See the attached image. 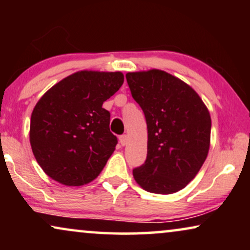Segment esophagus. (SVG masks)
I'll return each instance as SVG.
<instances>
[{"label":"esophagus","mask_w":250,"mask_h":250,"mask_svg":"<svg viewBox=\"0 0 250 250\" xmlns=\"http://www.w3.org/2000/svg\"><path fill=\"white\" fill-rule=\"evenodd\" d=\"M119 142H121V145H122L123 146H126V143H127V135L124 134V135L119 136Z\"/></svg>","instance_id":"34e87169"}]
</instances>
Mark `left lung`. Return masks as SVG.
I'll return each mask as SVG.
<instances>
[{
    "mask_svg": "<svg viewBox=\"0 0 250 250\" xmlns=\"http://www.w3.org/2000/svg\"><path fill=\"white\" fill-rule=\"evenodd\" d=\"M126 80L148 127V153L145 164L133 169L135 182L148 192L175 193L207 158L209 110L189 84L164 70L133 71Z\"/></svg>",
    "mask_w": 250,
    "mask_h": 250,
    "instance_id": "obj_1",
    "label": "left lung"
}]
</instances>
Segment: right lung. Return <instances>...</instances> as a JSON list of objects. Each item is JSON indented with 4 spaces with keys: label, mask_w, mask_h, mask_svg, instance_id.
Listing matches in <instances>:
<instances>
[{
    "label": "right lung",
    "mask_w": 250,
    "mask_h": 250,
    "mask_svg": "<svg viewBox=\"0 0 250 250\" xmlns=\"http://www.w3.org/2000/svg\"><path fill=\"white\" fill-rule=\"evenodd\" d=\"M124 83L121 71L81 70L54 84L37 101L29 142L44 173L67 187L97 179L115 151L110 114L102 104Z\"/></svg>",
    "instance_id": "right-lung-1"
}]
</instances>
